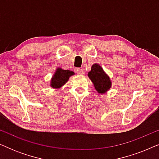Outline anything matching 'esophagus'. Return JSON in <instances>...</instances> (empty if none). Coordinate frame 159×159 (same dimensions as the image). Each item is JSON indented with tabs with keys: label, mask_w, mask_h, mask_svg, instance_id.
<instances>
[{
	"label": "esophagus",
	"mask_w": 159,
	"mask_h": 159,
	"mask_svg": "<svg viewBox=\"0 0 159 159\" xmlns=\"http://www.w3.org/2000/svg\"><path fill=\"white\" fill-rule=\"evenodd\" d=\"M76 71H77V73L80 75H81L83 74V70H82V69H76Z\"/></svg>",
	"instance_id": "esophagus-1"
}]
</instances>
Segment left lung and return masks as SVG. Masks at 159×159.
<instances>
[{"label": "left lung", "mask_w": 159, "mask_h": 159, "mask_svg": "<svg viewBox=\"0 0 159 159\" xmlns=\"http://www.w3.org/2000/svg\"><path fill=\"white\" fill-rule=\"evenodd\" d=\"M88 75L94 84L95 90L100 94L106 93L111 87L110 78L99 64H93L91 67V71H89Z\"/></svg>", "instance_id": "obj_1"}]
</instances>
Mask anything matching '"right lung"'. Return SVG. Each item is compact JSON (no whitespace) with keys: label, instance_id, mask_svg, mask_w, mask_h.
Wrapping results in <instances>:
<instances>
[{"label":"right lung","instance_id":"add662e5","mask_svg":"<svg viewBox=\"0 0 159 159\" xmlns=\"http://www.w3.org/2000/svg\"><path fill=\"white\" fill-rule=\"evenodd\" d=\"M75 75L74 71L70 70H64L61 68H58L55 71L51 81V85L53 88H60L68 81L71 76Z\"/></svg>","mask_w":159,"mask_h":159}]
</instances>
